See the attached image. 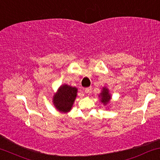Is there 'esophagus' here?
<instances>
[{"label":"esophagus","instance_id":"esophagus-1","mask_svg":"<svg viewBox=\"0 0 160 160\" xmlns=\"http://www.w3.org/2000/svg\"><path fill=\"white\" fill-rule=\"evenodd\" d=\"M85 93H86V94H90V93H92V88L89 87V88H85Z\"/></svg>","mask_w":160,"mask_h":160}]
</instances>
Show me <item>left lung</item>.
I'll use <instances>...</instances> for the list:
<instances>
[{
  "label": "left lung",
  "mask_w": 160,
  "mask_h": 160,
  "mask_svg": "<svg viewBox=\"0 0 160 160\" xmlns=\"http://www.w3.org/2000/svg\"><path fill=\"white\" fill-rule=\"evenodd\" d=\"M99 97H100V98L101 102L103 103L104 105L108 104L109 101L111 100V98H112L110 93H109V90L106 88V87H103V88H102V92L100 93Z\"/></svg>",
  "instance_id": "left-lung-1"
}]
</instances>
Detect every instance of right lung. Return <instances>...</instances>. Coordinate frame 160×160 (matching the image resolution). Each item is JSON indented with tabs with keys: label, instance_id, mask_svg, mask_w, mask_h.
<instances>
[{
	"label": "right lung",
	"instance_id": "1",
	"mask_svg": "<svg viewBox=\"0 0 160 160\" xmlns=\"http://www.w3.org/2000/svg\"><path fill=\"white\" fill-rule=\"evenodd\" d=\"M78 88L64 84L58 88L53 96V104L56 109L62 113H67L72 109L77 97Z\"/></svg>",
	"mask_w": 160,
	"mask_h": 160
}]
</instances>
